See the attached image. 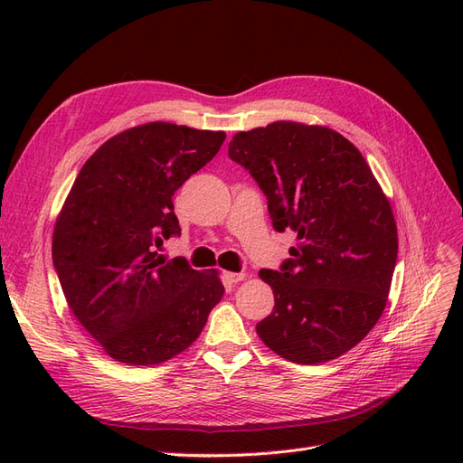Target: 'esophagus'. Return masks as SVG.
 Here are the masks:
<instances>
[{
  "label": "esophagus",
  "instance_id": "34e87169",
  "mask_svg": "<svg viewBox=\"0 0 463 463\" xmlns=\"http://www.w3.org/2000/svg\"><path fill=\"white\" fill-rule=\"evenodd\" d=\"M223 278H226V282H230V284H237V282H241V279H245V274L243 272H223Z\"/></svg>",
  "mask_w": 463,
  "mask_h": 463
}]
</instances>
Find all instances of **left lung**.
Segmentation results:
<instances>
[{"mask_svg": "<svg viewBox=\"0 0 463 463\" xmlns=\"http://www.w3.org/2000/svg\"><path fill=\"white\" fill-rule=\"evenodd\" d=\"M228 154L266 194L274 230L298 233L279 272H259L274 291L259 338L299 365L344 355L381 318L398 259L383 187L355 145L322 125L274 121L240 131Z\"/></svg>", "mask_w": 463, "mask_h": 463, "instance_id": "obj_1", "label": "left lung"}]
</instances>
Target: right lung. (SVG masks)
<instances>
[{
  "mask_svg": "<svg viewBox=\"0 0 463 463\" xmlns=\"http://www.w3.org/2000/svg\"><path fill=\"white\" fill-rule=\"evenodd\" d=\"M226 133L152 121L121 131L80 167L55 220L52 257L69 309L104 352L160 365L199 338L222 299L218 270L164 260L179 235L172 197Z\"/></svg>",
  "mask_w": 463,
  "mask_h": 463,
  "instance_id": "obj_1",
  "label": "right lung"
}]
</instances>
